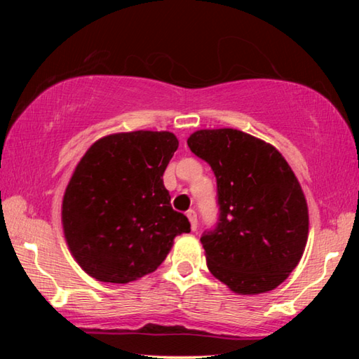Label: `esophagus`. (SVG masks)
Masks as SVG:
<instances>
[{
	"label": "esophagus",
	"mask_w": 359,
	"mask_h": 359,
	"mask_svg": "<svg viewBox=\"0 0 359 359\" xmlns=\"http://www.w3.org/2000/svg\"><path fill=\"white\" fill-rule=\"evenodd\" d=\"M187 217H188V220H190L191 229L196 231V228H198V215H196V212H194L193 209H190V210L187 212Z\"/></svg>",
	"instance_id": "esophagus-1"
}]
</instances>
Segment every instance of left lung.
I'll use <instances>...</instances> for the list:
<instances>
[{
	"instance_id": "8db88e82",
	"label": "left lung",
	"mask_w": 359,
	"mask_h": 359,
	"mask_svg": "<svg viewBox=\"0 0 359 359\" xmlns=\"http://www.w3.org/2000/svg\"><path fill=\"white\" fill-rule=\"evenodd\" d=\"M187 144L217 179L218 220L201 236L210 274L239 294L277 288L299 263L309 233L306 198L287 160L233 128L199 130Z\"/></svg>"
}]
</instances>
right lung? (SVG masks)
<instances>
[{
    "mask_svg": "<svg viewBox=\"0 0 359 359\" xmlns=\"http://www.w3.org/2000/svg\"><path fill=\"white\" fill-rule=\"evenodd\" d=\"M179 147L169 131L118 133L96 141L66 187L62 220L72 257L100 282L154 272L175 236L190 233L163 174Z\"/></svg>",
    "mask_w": 359,
    "mask_h": 359,
    "instance_id": "add662e5",
    "label": "right lung"
}]
</instances>
